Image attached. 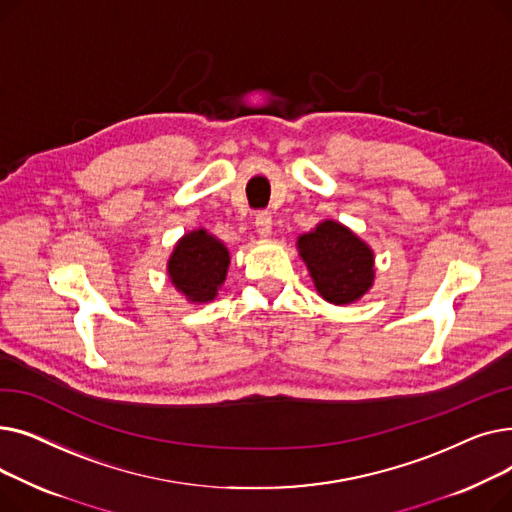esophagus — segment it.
Segmentation results:
<instances>
[{"label":"esophagus","mask_w":512,"mask_h":512,"mask_svg":"<svg viewBox=\"0 0 512 512\" xmlns=\"http://www.w3.org/2000/svg\"><path fill=\"white\" fill-rule=\"evenodd\" d=\"M272 226H274L272 215L267 213V211H259L257 218H255V230H257V234L263 236V238L272 236Z\"/></svg>","instance_id":"1"}]
</instances>
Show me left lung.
Instances as JSON below:
<instances>
[{"mask_svg":"<svg viewBox=\"0 0 512 512\" xmlns=\"http://www.w3.org/2000/svg\"><path fill=\"white\" fill-rule=\"evenodd\" d=\"M297 249L313 278L317 292L328 303L359 301L373 286V251L346 226L326 220L301 234Z\"/></svg>","mask_w":512,"mask_h":512,"instance_id":"obj_1","label":"left lung"}]
</instances>
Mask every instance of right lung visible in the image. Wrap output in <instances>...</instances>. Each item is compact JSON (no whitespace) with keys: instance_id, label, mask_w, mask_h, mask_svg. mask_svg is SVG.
Masks as SVG:
<instances>
[{"instance_id":"add662e5","label":"right lung","mask_w":512,"mask_h":512,"mask_svg":"<svg viewBox=\"0 0 512 512\" xmlns=\"http://www.w3.org/2000/svg\"><path fill=\"white\" fill-rule=\"evenodd\" d=\"M230 253L220 238L199 228L184 234L168 259L174 288L191 303H209L226 280Z\"/></svg>"}]
</instances>
